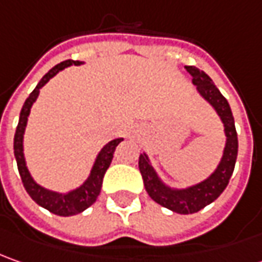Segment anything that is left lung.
<instances>
[{
    "instance_id": "left-lung-1",
    "label": "left lung",
    "mask_w": 262,
    "mask_h": 262,
    "mask_svg": "<svg viewBox=\"0 0 262 262\" xmlns=\"http://www.w3.org/2000/svg\"><path fill=\"white\" fill-rule=\"evenodd\" d=\"M185 69L193 77V84L197 85L199 93L214 107V110L221 116L222 122L225 124L226 146L223 152V158L217 169L207 180L185 190H174L162 184L155 169L150 167L148 157L145 154L139 157V171L143 178L145 188L152 200L172 212L180 214H191L214 202L223 193L226 185L229 184L238 157V135L229 103L213 84L212 78L195 67H185Z\"/></svg>"
}]
</instances>
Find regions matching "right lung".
I'll use <instances>...</instances> for the list:
<instances>
[{
    "instance_id": "1",
    "label": "right lung",
    "mask_w": 262,
    "mask_h": 262,
    "mask_svg": "<svg viewBox=\"0 0 262 262\" xmlns=\"http://www.w3.org/2000/svg\"><path fill=\"white\" fill-rule=\"evenodd\" d=\"M79 63H81L79 60H72V59L63 60V62L58 63L56 67H53L45 77L41 78L40 82L37 84V86L33 90L30 95L27 97V100L24 101L21 113H20V119H18V124H17V129H15V135H14V155H15L18 172H20L26 191L39 206L45 207L46 210H49L53 214H58V216H74V214L84 212L85 209H88L91 204L94 203L100 191H101L104 174H105L107 168L110 167V164H112L114 150L117 148V145L123 140H112L101 149V152L98 154V157L95 159L94 167L91 169V174L88 177V180L79 188L71 191V193H53V191H49V190L43 188V187L37 185L33 181L30 172L26 167V161H24L23 155V133L24 129H26V124H27V117H29V113H30V108H32L33 103L36 101L40 88L49 81L50 78L55 77L59 71L65 69L69 65H79Z\"/></svg>"
}]
</instances>
